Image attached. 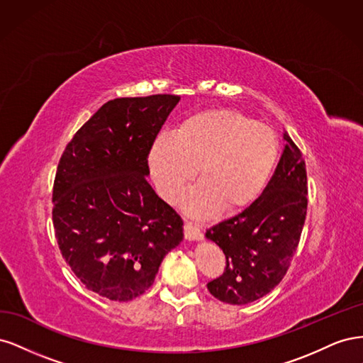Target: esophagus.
I'll list each match as a JSON object with an SVG mask.
<instances>
[{
	"label": "esophagus",
	"instance_id": "obj_1",
	"mask_svg": "<svg viewBox=\"0 0 363 363\" xmlns=\"http://www.w3.org/2000/svg\"><path fill=\"white\" fill-rule=\"evenodd\" d=\"M184 236L188 240H201L203 239V233H201L200 227L191 221L184 223Z\"/></svg>",
	"mask_w": 363,
	"mask_h": 363
}]
</instances>
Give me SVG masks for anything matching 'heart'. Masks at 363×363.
I'll return each mask as SVG.
<instances>
[{"label":"heart","mask_w":363,"mask_h":363,"mask_svg":"<svg viewBox=\"0 0 363 363\" xmlns=\"http://www.w3.org/2000/svg\"><path fill=\"white\" fill-rule=\"evenodd\" d=\"M279 159L274 131L230 108H211L186 118L175 133H162L150 151V168L163 199L174 201L195 177L184 208L211 216L219 208L239 212L255 203Z\"/></svg>","instance_id":"obj_1"}]
</instances>
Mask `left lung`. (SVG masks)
<instances>
[{
  "mask_svg": "<svg viewBox=\"0 0 363 363\" xmlns=\"http://www.w3.org/2000/svg\"><path fill=\"white\" fill-rule=\"evenodd\" d=\"M283 139L276 172L259 199L206 232L227 259L221 276L207 283L219 301L242 306L265 296L281 281L298 247L307 212L306 163L286 131Z\"/></svg>",
  "mask_w": 363,
  "mask_h": 363,
  "instance_id": "1",
  "label": "left lung"
}]
</instances>
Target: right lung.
Returning a JSON list of instances; mask_svg holds the SVG:
<instances>
[{
  "mask_svg": "<svg viewBox=\"0 0 363 363\" xmlns=\"http://www.w3.org/2000/svg\"><path fill=\"white\" fill-rule=\"evenodd\" d=\"M179 95L116 98L77 131L60 157L52 224L84 286L112 301L144 294L183 221L147 182L148 155Z\"/></svg>",
  "mask_w": 363,
  "mask_h": 363,
  "instance_id": "obj_1",
  "label": "right lung"
}]
</instances>
